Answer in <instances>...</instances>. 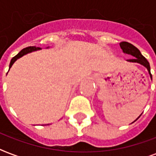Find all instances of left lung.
<instances>
[{
	"label": "left lung",
	"instance_id": "1",
	"mask_svg": "<svg viewBox=\"0 0 156 156\" xmlns=\"http://www.w3.org/2000/svg\"><path fill=\"white\" fill-rule=\"evenodd\" d=\"M120 46H121V49L123 50V52H125V53L129 54V55H131V56H134V58L129 59V60H127V61H129V62H136V63H139L141 64V65H143V66H145L146 68L148 69L149 73H150L151 78L152 79V75H151V73L150 64H149L147 60V59H146L145 57L142 55L140 51H139V50L135 47V46H133L132 44L126 42V41H123V42L120 43ZM139 117H140V116H138V118H139Z\"/></svg>",
	"mask_w": 156,
	"mask_h": 156
}]
</instances>
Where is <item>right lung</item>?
I'll return each instance as SVG.
<instances>
[{"mask_svg": "<svg viewBox=\"0 0 156 156\" xmlns=\"http://www.w3.org/2000/svg\"><path fill=\"white\" fill-rule=\"evenodd\" d=\"M39 49H41V48L35 47V46H30V47L25 48H23V50H21L20 52H18L15 56H13V58L11 59L10 64H9V68H11V66H13V64L14 63V61H16L17 59L20 58L21 56H24L25 54L29 53V52H31L32 51H35V50H39Z\"/></svg>", "mask_w": 156, "mask_h": 156, "instance_id": "right-lung-1", "label": "right lung"}]
</instances>
